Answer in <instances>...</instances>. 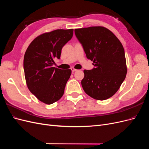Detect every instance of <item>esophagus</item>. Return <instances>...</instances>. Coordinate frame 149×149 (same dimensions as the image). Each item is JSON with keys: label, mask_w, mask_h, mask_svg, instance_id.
I'll list each match as a JSON object with an SVG mask.
<instances>
[{"label": "esophagus", "mask_w": 149, "mask_h": 149, "mask_svg": "<svg viewBox=\"0 0 149 149\" xmlns=\"http://www.w3.org/2000/svg\"><path fill=\"white\" fill-rule=\"evenodd\" d=\"M71 71H72V73H74V72L77 71V70L76 69H74V68H71Z\"/></svg>", "instance_id": "34e87169"}]
</instances>
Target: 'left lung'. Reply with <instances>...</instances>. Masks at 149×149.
I'll list each match as a JSON object with an SVG mask.
<instances>
[{
	"label": "left lung",
	"mask_w": 149,
	"mask_h": 149,
	"mask_svg": "<svg viewBox=\"0 0 149 149\" xmlns=\"http://www.w3.org/2000/svg\"><path fill=\"white\" fill-rule=\"evenodd\" d=\"M88 59L93 61L91 70H84L81 85L88 95L106 100L118 91L127 74L124 49L116 36L104 26L74 30Z\"/></svg>",
	"instance_id": "1"
}]
</instances>
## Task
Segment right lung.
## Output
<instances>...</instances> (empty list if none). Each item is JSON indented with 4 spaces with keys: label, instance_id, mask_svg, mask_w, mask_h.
Segmentation results:
<instances>
[{
    "label": "right lung",
    "instance_id": "right-lung-1",
    "mask_svg": "<svg viewBox=\"0 0 149 149\" xmlns=\"http://www.w3.org/2000/svg\"><path fill=\"white\" fill-rule=\"evenodd\" d=\"M73 29H58L35 38L26 49L24 58L26 83L30 91L47 104L58 101L64 94L71 70L53 67L60 59L61 49L71 39Z\"/></svg>",
    "mask_w": 149,
    "mask_h": 149
}]
</instances>
